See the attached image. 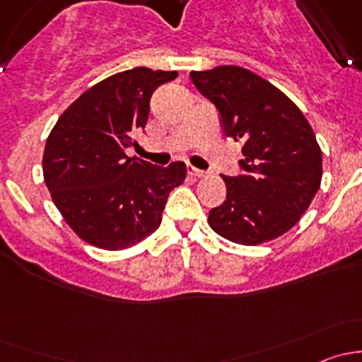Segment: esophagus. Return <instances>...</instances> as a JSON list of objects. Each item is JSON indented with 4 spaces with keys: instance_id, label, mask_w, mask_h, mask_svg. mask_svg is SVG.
Returning <instances> with one entry per match:
<instances>
[{
    "instance_id": "1",
    "label": "esophagus",
    "mask_w": 362,
    "mask_h": 362,
    "mask_svg": "<svg viewBox=\"0 0 362 362\" xmlns=\"http://www.w3.org/2000/svg\"><path fill=\"white\" fill-rule=\"evenodd\" d=\"M189 173H191L192 177H198V178H199V177H204V175H206L203 170H198V168H194V166L189 168Z\"/></svg>"
}]
</instances>
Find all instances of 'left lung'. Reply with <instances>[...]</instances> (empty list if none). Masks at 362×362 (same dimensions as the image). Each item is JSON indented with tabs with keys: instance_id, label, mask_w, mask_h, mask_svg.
<instances>
[{
	"instance_id": "1",
	"label": "left lung",
	"mask_w": 362,
	"mask_h": 362,
	"mask_svg": "<svg viewBox=\"0 0 362 362\" xmlns=\"http://www.w3.org/2000/svg\"><path fill=\"white\" fill-rule=\"evenodd\" d=\"M191 80L217 108L226 136L243 141L242 173L222 177L228 194L208 224L240 245L279 238L320 187L322 152L312 126L282 90L245 68L191 71Z\"/></svg>"
}]
</instances>
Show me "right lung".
<instances>
[{
	"mask_svg": "<svg viewBox=\"0 0 362 362\" xmlns=\"http://www.w3.org/2000/svg\"><path fill=\"white\" fill-rule=\"evenodd\" d=\"M177 71L133 68L87 89L64 110L43 152V178L69 228L94 247L122 250L163 221L164 204L184 182L185 164L160 168L127 158L145 127L151 98Z\"/></svg>",
	"mask_w": 362,
	"mask_h": 362,
	"instance_id": "1",
	"label": "right lung"
}]
</instances>
